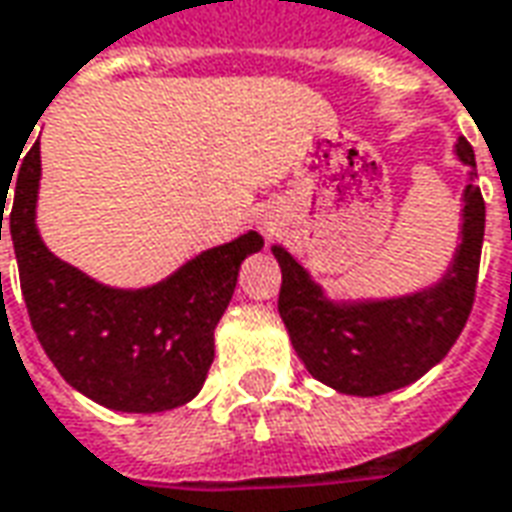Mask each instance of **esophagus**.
Masks as SVG:
<instances>
[{
	"instance_id": "obj_1",
	"label": "esophagus",
	"mask_w": 512,
	"mask_h": 512,
	"mask_svg": "<svg viewBox=\"0 0 512 512\" xmlns=\"http://www.w3.org/2000/svg\"><path fill=\"white\" fill-rule=\"evenodd\" d=\"M260 227H263V232H266V235H271L277 224H274V221H271V219H263V221H260Z\"/></svg>"
}]
</instances>
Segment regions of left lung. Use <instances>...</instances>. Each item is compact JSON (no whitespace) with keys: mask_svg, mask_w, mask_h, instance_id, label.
<instances>
[{"mask_svg":"<svg viewBox=\"0 0 512 512\" xmlns=\"http://www.w3.org/2000/svg\"><path fill=\"white\" fill-rule=\"evenodd\" d=\"M455 157L474 180L477 160L466 138L455 141ZM460 199V244L446 271L399 296H330L299 257L271 246L282 271L280 316L296 355L318 382L349 396H382L424 377L455 346L474 305L485 235L480 188L468 182Z\"/></svg>","mask_w":512,"mask_h":512,"instance_id":"8db88e82","label":"left lung"}]
</instances>
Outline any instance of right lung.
Masks as SVG:
<instances>
[{"label": "right lung", "mask_w": 512, "mask_h": 512, "mask_svg": "<svg viewBox=\"0 0 512 512\" xmlns=\"http://www.w3.org/2000/svg\"><path fill=\"white\" fill-rule=\"evenodd\" d=\"M19 166L13 169L10 238L32 330L60 377L96 405L119 413L188 405L205 385L216 352L213 332L230 305L238 268L263 249V235L249 230L205 249L146 288L105 285L52 255L38 232V141Z\"/></svg>", "instance_id": "add662e5"}]
</instances>
